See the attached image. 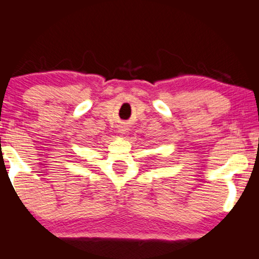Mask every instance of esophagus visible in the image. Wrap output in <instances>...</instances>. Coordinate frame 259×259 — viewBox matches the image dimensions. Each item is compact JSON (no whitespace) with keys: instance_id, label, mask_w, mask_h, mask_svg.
<instances>
[{"instance_id":"1","label":"esophagus","mask_w":259,"mask_h":259,"mask_svg":"<svg viewBox=\"0 0 259 259\" xmlns=\"http://www.w3.org/2000/svg\"><path fill=\"white\" fill-rule=\"evenodd\" d=\"M126 132H127V126H125V125H119V126H118V133L121 134V135L126 134Z\"/></svg>"}]
</instances>
